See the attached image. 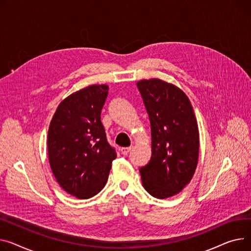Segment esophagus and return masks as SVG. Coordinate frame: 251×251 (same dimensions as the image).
<instances>
[{
  "mask_svg": "<svg viewBox=\"0 0 251 251\" xmlns=\"http://www.w3.org/2000/svg\"><path fill=\"white\" fill-rule=\"evenodd\" d=\"M131 147H122L121 148V153L123 155H128V153L131 151Z\"/></svg>",
  "mask_w": 251,
  "mask_h": 251,
  "instance_id": "34e87169",
  "label": "esophagus"
}]
</instances>
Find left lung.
<instances>
[{
	"mask_svg": "<svg viewBox=\"0 0 251 251\" xmlns=\"http://www.w3.org/2000/svg\"><path fill=\"white\" fill-rule=\"evenodd\" d=\"M151 125V158L139 169L144 189L155 198L179 193L191 181L199 157V130L186 94L160 79L137 82Z\"/></svg>",
	"mask_w": 251,
	"mask_h": 251,
	"instance_id": "obj_1",
	"label": "left lung"
}]
</instances>
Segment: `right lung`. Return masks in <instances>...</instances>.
Wrapping results in <instances>:
<instances>
[{
  "mask_svg": "<svg viewBox=\"0 0 251 251\" xmlns=\"http://www.w3.org/2000/svg\"><path fill=\"white\" fill-rule=\"evenodd\" d=\"M108 93V86L94 85L71 95L59 104L49 125L52 173L59 186L78 199L103 190L117 157L101 122Z\"/></svg>",
  "mask_w": 251,
  "mask_h": 251,
  "instance_id": "add662e5",
  "label": "right lung"
}]
</instances>
